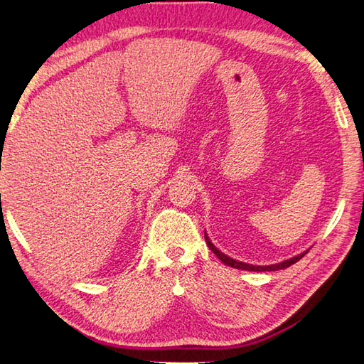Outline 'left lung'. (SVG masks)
Listing matches in <instances>:
<instances>
[{
    "label": "left lung",
    "mask_w": 364,
    "mask_h": 364,
    "mask_svg": "<svg viewBox=\"0 0 364 364\" xmlns=\"http://www.w3.org/2000/svg\"><path fill=\"white\" fill-rule=\"evenodd\" d=\"M205 241H206V245H208V247L211 249L213 252L216 254V257L223 262V263H225V265H229V267H232V268H238V269H247V272H277V269H284V268H287V267H290V265H294V263H296L298 260L300 259H303L304 257V254L308 252H303V254H298L296 257H291V259H289V260H284V262H281V263H274V265H265V267H260V265H251V263H245V262H238V260H235V259H232V257H229V255H225L224 252H220L219 249L211 243L210 241V238H208V235L205 233Z\"/></svg>",
    "instance_id": "8db88e82"
}]
</instances>
